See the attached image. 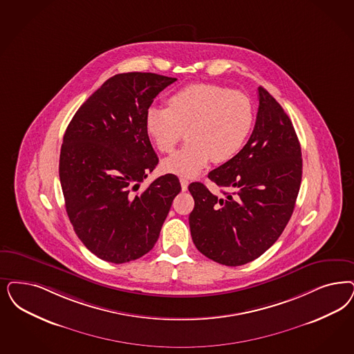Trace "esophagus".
Segmentation results:
<instances>
[{"mask_svg":"<svg viewBox=\"0 0 354 354\" xmlns=\"http://www.w3.org/2000/svg\"><path fill=\"white\" fill-rule=\"evenodd\" d=\"M188 179H185V178H180V185H182V191H187L188 189Z\"/></svg>","mask_w":354,"mask_h":354,"instance_id":"obj_1","label":"esophagus"}]
</instances>
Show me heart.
Masks as SVG:
<instances>
[{"instance_id":"b5f03b06","label":"heart","mask_w":354,"mask_h":354,"mask_svg":"<svg viewBox=\"0 0 354 354\" xmlns=\"http://www.w3.org/2000/svg\"><path fill=\"white\" fill-rule=\"evenodd\" d=\"M254 125L250 99L222 86H187L169 99V109L149 107L145 128L160 153H171L187 132L188 144L162 162L165 172L192 178L210 160L226 163L243 149Z\"/></svg>"}]
</instances>
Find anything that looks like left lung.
<instances>
[{"label":"left lung","instance_id":"8db88e82","mask_svg":"<svg viewBox=\"0 0 354 354\" xmlns=\"http://www.w3.org/2000/svg\"><path fill=\"white\" fill-rule=\"evenodd\" d=\"M259 110L242 151L210 171L221 188L213 195L191 183L195 200L189 227L196 248L216 263L243 266L263 255L292 217L302 180V153L292 120L264 87L257 88Z\"/></svg>","mask_w":354,"mask_h":354}]
</instances>
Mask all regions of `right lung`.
I'll use <instances>...</instances> for the list:
<instances>
[{"instance_id": "right-lung-1", "label": "right lung", "mask_w": 354, "mask_h": 354, "mask_svg": "<svg viewBox=\"0 0 354 354\" xmlns=\"http://www.w3.org/2000/svg\"><path fill=\"white\" fill-rule=\"evenodd\" d=\"M175 81L116 74L78 109L64 134L59 175L66 213L77 236L102 260L122 264L147 254L182 189L178 176L166 174L136 194L158 165L147 109Z\"/></svg>"}]
</instances>
